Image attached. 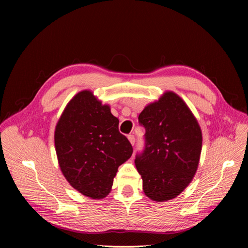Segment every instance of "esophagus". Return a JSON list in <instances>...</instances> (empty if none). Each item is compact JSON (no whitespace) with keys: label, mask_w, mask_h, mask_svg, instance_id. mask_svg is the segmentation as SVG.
I'll list each match as a JSON object with an SVG mask.
<instances>
[{"label":"esophagus","mask_w":248,"mask_h":248,"mask_svg":"<svg viewBox=\"0 0 248 248\" xmlns=\"http://www.w3.org/2000/svg\"><path fill=\"white\" fill-rule=\"evenodd\" d=\"M128 140H129V141H130V144L133 146L134 142H136V138H134L133 134H129V136H128Z\"/></svg>","instance_id":"1"}]
</instances>
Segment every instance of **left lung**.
Masks as SVG:
<instances>
[{
	"mask_svg": "<svg viewBox=\"0 0 248 248\" xmlns=\"http://www.w3.org/2000/svg\"><path fill=\"white\" fill-rule=\"evenodd\" d=\"M145 127L144 151L136 156L137 170L148 198L166 202L181 193L196 174L202 151V130L187 104L168 91L140 116Z\"/></svg>",
	"mask_w": 248,
	"mask_h": 248,
	"instance_id": "obj_1",
	"label": "left lung"
}]
</instances>
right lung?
Masks as SVG:
<instances>
[{
	"label": "right lung",
	"mask_w": 248,
	"mask_h": 248,
	"mask_svg": "<svg viewBox=\"0 0 248 248\" xmlns=\"http://www.w3.org/2000/svg\"><path fill=\"white\" fill-rule=\"evenodd\" d=\"M118 126L109 106L88 90L74 96L59 119L55 147L60 169L86 197L106 198L118 168L130 158L132 146Z\"/></svg>",
	"instance_id": "obj_1"
}]
</instances>
